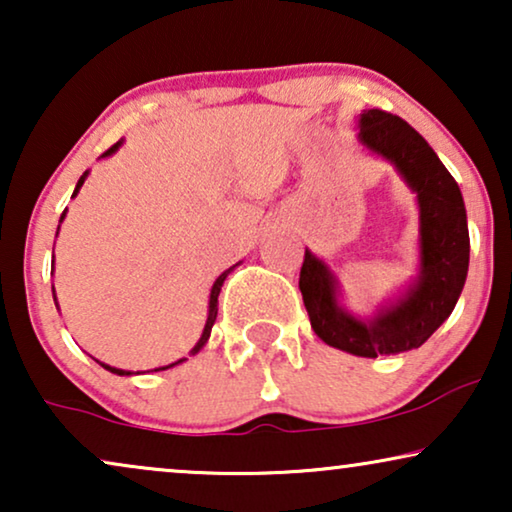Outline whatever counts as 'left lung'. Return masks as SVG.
<instances>
[{"instance_id": "left-lung-1", "label": "left lung", "mask_w": 512, "mask_h": 512, "mask_svg": "<svg viewBox=\"0 0 512 512\" xmlns=\"http://www.w3.org/2000/svg\"><path fill=\"white\" fill-rule=\"evenodd\" d=\"M359 128V142L389 160L417 193L419 277L370 319L354 317L338 303V279L310 249H305L298 286L314 333L326 345L375 359L422 347L450 317L468 275L471 240L459 184L426 139L382 109L363 111Z\"/></svg>"}]
</instances>
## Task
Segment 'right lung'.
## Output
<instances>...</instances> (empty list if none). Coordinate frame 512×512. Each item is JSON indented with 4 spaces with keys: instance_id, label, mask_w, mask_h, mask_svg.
<instances>
[{
    "instance_id": "obj_1",
    "label": "right lung",
    "mask_w": 512,
    "mask_h": 512,
    "mask_svg": "<svg viewBox=\"0 0 512 512\" xmlns=\"http://www.w3.org/2000/svg\"><path fill=\"white\" fill-rule=\"evenodd\" d=\"M123 142H116L114 146H111V149H107L102 153V158L104 156H111V153H116L118 151V146H121ZM86 177H88V172H83L81 174V179H79V184H76V188H74V195L79 193V188L83 186V181H86ZM72 195V198H74ZM67 212V209H65ZM65 212H62V216H60V223H62V219H65ZM58 230H60V226H58ZM235 270V265L233 268H228L226 272H221L219 277H216V282H214V286H212V293H209V312H207V321H205V328H202V335H200V340L195 342V347L191 349V352H188V356H195L200 352L202 347L207 345V340H209V333H212V326H214V321H216V312H219V293H221V286H223V282H226V277L230 275V272ZM53 298H55V289H53ZM184 361H188L186 356L184 359H179V361H174V363H170V366H163V368H156V370H167V368H172V366H179V363H184ZM100 363L102 368H107L109 373H114V375H132L130 370H121V368H111V366H107V363H102V361H97Z\"/></svg>"
}]
</instances>
